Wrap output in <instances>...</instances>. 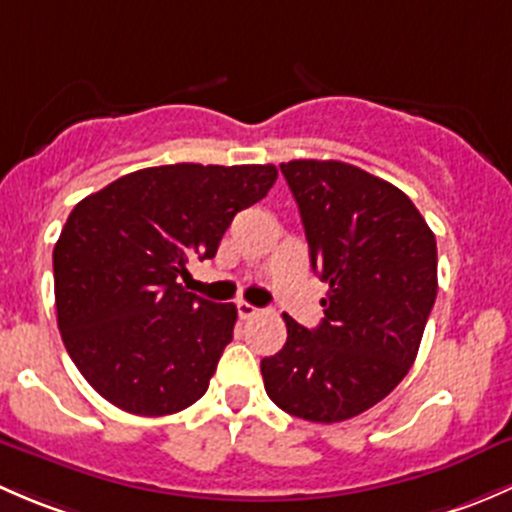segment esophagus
Masks as SVG:
<instances>
[{"label": "esophagus", "instance_id": "34e87169", "mask_svg": "<svg viewBox=\"0 0 512 512\" xmlns=\"http://www.w3.org/2000/svg\"><path fill=\"white\" fill-rule=\"evenodd\" d=\"M236 310H239L241 320H251V318H256V315H258L256 305L246 303V300H239V303H236Z\"/></svg>", "mask_w": 512, "mask_h": 512}]
</instances>
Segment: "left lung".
Here are the masks:
<instances>
[{
    "label": "left lung",
    "mask_w": 512,
    "mask_h": 512,
    "mask_svg": "<svg viewBox=\"0 0 512 512\" xmlns=\"http://www.w3.org/2000/svg\"><path fill=\"white\" fill-rule=\"evenodd\" d=\"M298 202L310 266L328 293L308 330L286 318L281 352L263 357L266 394L318 424L382 402L414 365L436 300V239L394 184L337 160L281 165Z\"/></svg>",
    "instance_id": "1"
}]
</instances>
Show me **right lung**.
<instances>
[{"label": "right lung", "instance_id": "1", "mask_svg": "<svg viewBox=\"0 0 512 512\" xmlns=\"http://www.w3.org/2000/svg\"><path fill=\"white\" fill-rule=\"evenodd\" d=\"M273 165L145 167L73 207L54 246L59 330L86 382L118 409L192 407L234 337L236 308L187 293L192 258H214Z\"/></svg>", "mask_w": 512, "mask_h": 512}]
</instances>
